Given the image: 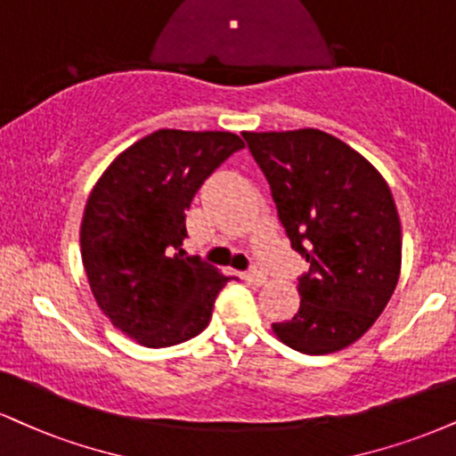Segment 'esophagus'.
<instances>
[{
  "label": "esophagus",
  "instance_id": "1",
  "mask_svg": "<svg viewBox=\"0 0 456 456\" xmlns=\"http://www.w3.org/2000/svg\"><path fill=\"white\" fill-rule=\"evenodd\" d=\"M246 278H248L250 282H255V284H263L267 281V276H265V272H261L259 267H252V270L246 273Z\"/></svg>",
  "mask_w": 456,
  "mask_h": 456
}]
</instances>
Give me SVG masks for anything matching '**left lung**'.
<instances>
[{"label": "left lung", "mask_w": 456, "mask_h": 456, "mask_svg": "<svg viewBox=\"0 0 456 456\" xmlns=\"http://www.w3.org/2000/svg\"><path fill=\"white\" fill-rule=\"evenodd\" d=\"M290 248L310 272L299 312L272 331L304 354L350 346L387 308L402 272V223L382 174L321 129L244 131Z\"/></svg>", "instance_id": "8db88e82"}]
</instances>
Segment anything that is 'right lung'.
I'll return each mask as SVG.
<instances>
[{
  "mask_svg": "<svg viewBox=\"0 0 456 456\" xmlns=\"http://www.w3.org/2000/svg\"><path fill=\"white\" fill-rule=\"evenodd\" d=\"M244 148L232 131L159 129L125 148L86 200L80 252L100 310L146 348H166L208 327L233 276L189 256L184 212L204 180Z\"/></svg>",
  "mask_w": 456,
  "mask_h": 456,
  "instance_id": "right-lung-1",
  "label": "right lung"
}]
</instances>
